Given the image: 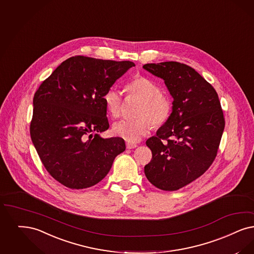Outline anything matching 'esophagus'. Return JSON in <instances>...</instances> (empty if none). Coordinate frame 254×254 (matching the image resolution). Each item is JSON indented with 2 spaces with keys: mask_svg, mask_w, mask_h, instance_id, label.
Instances as JSON below:
<instances>
[{
  "mask_svg": "<svg viewBox=\"0 0 254 254\" xmlns=\"http://www.w3.org/2000/svg\"><path fill=\"white\" fill-rule=\"evenodd\" d=\"M126 144H127V149H132V148L137 147V144H136V143H133V142H127Z\"/></svg>",
  "mask_w": 254,
  "mask_h": 254,
  "instance_id": "34e87169",
  "label": "esophagus"
}]
</instances>
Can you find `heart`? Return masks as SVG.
<instances>
[{
    "label": "heart",
    "mask_w": 254,
    "mask_h": 254,
    "mask_svg": "<svg viewBox=\"0 0 254 254\" xmlns=\"http://www.w3.org/2000/svg\"><path fill=\"white\" fill-rule=\"evenodd\" d=\"M129 97L141 100L134 120H122L113 125L114 134L129 142H139L155 127H161L168 121L172 103L168 95L161 91L159 84L146 76H137L126 85ZM107 110L113 118L121 116L123 96L121 92L111 88L104 95Z\"/></svg>",
    "instance_id": "obj_1"
}]
</instances>
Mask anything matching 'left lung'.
<instances>
[{
    "label": "left lung",
    "mask_w": 254,
    "mask_h": 254,
    "mask_svg": "<svg viewBox=\"0 0 254 254\" xmlns=\"http://www.w3.org/2000/svg\"><path fill=\"white\" fill-rule=\"evenodd\" d=\"M146 71L164 80L174 98L168 121L146 141L152 152L144 174L163 191H176L213 163L225 127L217 92L192 67L177 61L147 63Z\"/></svg>",
    "instance_id": "obj_1"
}]
</instances>
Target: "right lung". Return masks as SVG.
<instances>
[{"label": "right lung", "instance_id": "right-lung-1", "mask_svg": "<svg viewBox=\"0 0 254 254\" xmlns=\"http://www.w3.org/2000/svg\"><path fill=\"white\" fill-rule=\"evenodd\" d=\"M134 66L131 61L71 57L35 92L31 140L47 172L62 185H95L126 150L121 137L103 139L98 133L110 127L105 93Z\"/></svg>", "mask_w": 254, "mask_h": 254}]
</instances>
